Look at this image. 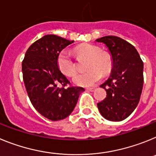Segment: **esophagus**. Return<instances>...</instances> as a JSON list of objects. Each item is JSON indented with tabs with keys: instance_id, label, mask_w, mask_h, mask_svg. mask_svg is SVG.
Segmentation results:
<instances>
[{
	"instance_id": "34e87169",
	"label": "esophagus",
	"mask_w": 156,
	"mask_h": 156,
	"mask_svg": "<svg viewBox=\"0 0 156 156\" xmlns=\"http://www.w3.org/2000/svg\"><path fill=\"white\" fill-rule=\"evenodd\" d=\"M86 90H87V91L93 92V91H94V88H87Z\"/></svg>"
}]
</instances>
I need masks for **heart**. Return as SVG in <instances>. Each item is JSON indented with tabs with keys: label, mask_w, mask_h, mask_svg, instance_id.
Here are the masks:
<instances>
[{
	"label": "heart",
	"mask_w": 156,
	"mask_h": 156,
	"mask_svg": "<svg viewBox=\"0 0 156 156\" xmlns=\"http://www.w3.org/2000/svg\"><path fill=\"white\" fill-rule=\"evenodd\" d=\"M75 52L80 57L88 58L87 69L84 73L76 74L73 81L76 85L80 87L94 86L101 80L105 74L111 70L112 62L109 55L104 52H101L98 47L90 44H83L76 47ZM57 65L59 70L64 75L72 76L76 73V65L72 58L71 54L66 50L62 51L57 58Z\"/></svg>",
	"instance_id": "1"
}]
</instances>
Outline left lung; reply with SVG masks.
I'll return each instance as SVG.
<instances>
[{
  "instance_id": "left-lung-1",
  "label": "left lung",
  "mask_w": 156,
  "mask_h": 156,
  "mask_svg": "<svg viewBox=\"0 0 156 156\" xmlns=\"http://www.w3.org/2000/svg\"><path fill=\"white\" fill-rule=\"evenodd\" d=\"M96 42L105 45L112 58L110 76L100 86L107 95L98 103V108L105 119L122 121L138 105L144 83V64L134 47L120 37L105 36Z\"/></svg>"
}]
</instances>
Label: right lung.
Returning <instances> with one entry per match:
<instances>
[{"mask_svg": "<svg viewBox=\"0 0 156 156\" xmlns=\"http://www.w3.org/2000/svg\"><path fill=\"white\" fill-rule=\"evenodd\" d=\"M73 42L52 34L44 36L28 48L22 63L23 81L32 105L52 121L69 116L84 91L80 87H65L69 81L57 65L58 54Z\"/></svg>", "mask_w": 156, "mask_h": 156, "instance_id": "right-lung-1", "label": "right lung"}]
</instances>
